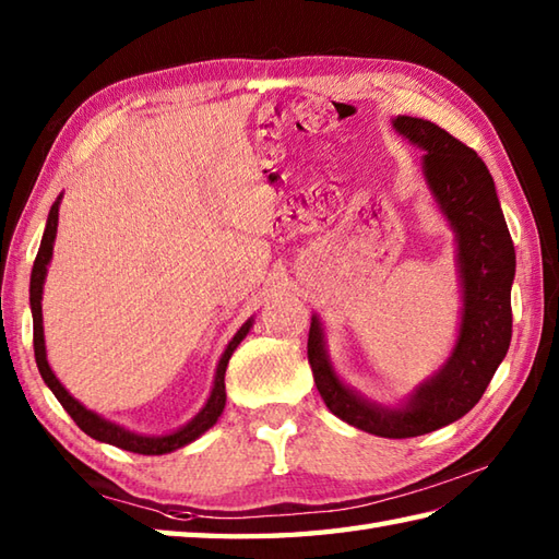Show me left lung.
<instances>
[{"label":"left lung","mask_w":559,"mask_h":559,"mask_svg":"<svg viewBox=\"0 0 559 559\" xmlns=\"http://www.w3.org/2000/svg\"><path fill=\"white\" fill-rule=\"evenodd\" d=\"M391 127L408 144L425 151L427 189L454 230L461 286V322L454 348L442 367L396 406L365 399L336 374L319 314H312L307 358L319 394L336 418L377 437L406 439L463 418L488 389L512 341L516 254L495 180L478 153L420 117L399 115Z\"/></svg>","instance_id":"8db88e82"}]
</instances>
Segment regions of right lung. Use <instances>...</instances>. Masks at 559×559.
I'll return each mask as SVG.
<instances>
[{"label":"right lung","instance_id":"1","mask_svg":"<svg viewBox=\"0 0 559 559\" xmlns=\"http://www.w3.org/2000/svg\"><path fill=\"white\" fill-rule=\"evenodd\" d=\"M59 204H62V194L55 199V204L50 209V216H47L45 223V233H43V242L38 249V257H35V264L31 271V314H33V348H35V362H38V370L43 382L50 386L57 401L62 403V408L74 418V423L81 427L88 437L98 439V442L120 447L124 451H134V454H146V456H158V454H170L175 449H182L187 444H192L194 439H199L206 430H211L213 425L218 423L221 413L225 408V367H228L230 355L235 348L240 346L242 338L249 334V329L254 324V317H249L247 322L237 329V334L230 338L228 346H225L221 360L216 365V377H213V386L211 394L192 420L185 423L182 427H177L173 432L165 435H141L134 430H127V427L117 425L108 418H103L96 411H91L83 406L81 401H76L69 391L62 386V382L55 377L50 362H47V350H45V331H43V286L47 278V266L52 261V247H55V237H57V221H59Z\"/></svg>","mask_w":559,"mask_h":559}]
</instances>
